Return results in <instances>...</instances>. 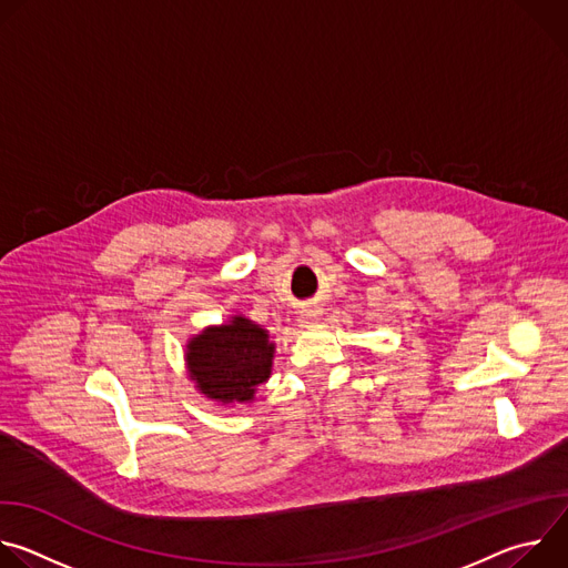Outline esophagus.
Listing matches in <instances>:
<instances>
[{"mask_svg":"<svg viewBox=\"0 0 568 568\" xmlns=\"http://www.w3.org/2000/svg\"><path fill=\"white\" fill-rule=\"evenodd\" d=\"M316 316H318V310H314V307H310V310L303 312V321H305V323L312 321V318H316Z\"/></svg>","mask_w":568,"mask_h":568,"instance_id":"1","label":"esophagus"}]
</instances>
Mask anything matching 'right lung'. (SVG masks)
I'll list each match as a JSON object with an SVG mask.
<instances>
[{"label": "right lung", "instance_id": "right-lung-1", "mask_svg": "<svg viewBox=\"0 0 568 568\" xmlns=\"http://www.w3.org/2000/svg\"><path fill=\"white\" fill-rule=\"evenodd\" d=\"M274 344L267 331L245 316H233L189 344V371L197 388L217 402H247L270 377Z\"/></svg>", "mask_w": 568, "mask_h": 568}]
</instances>
